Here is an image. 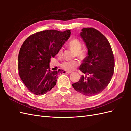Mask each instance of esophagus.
Wrapping results in <instances>:
<instances>
[{"mask_svg":"<svg viewBox=\"0 0 131 131\" xmlns=\"http://www.w3.org/2000/svg\"><path fill=\"white\" fill-rule=\"evenodd\" d=\"M66 73H67V74H70V73H72V72H67H67H66Z\"/></svg>","mask_w":131,"mask_h":131,"instance_id":"obj_1","label":"esophagus"}]
</instances>
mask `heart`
<instances>
[{
  "label": "heart",
  "mask_w": 131,
  "mask_h": 131,
  "mask_svg": "<svg viewBox=\"0 0 131 131\" xmlns=\"http://www.w3.org/2000/svg\"><path fill=\"white\" fill-rule=\"evenodd\" d=\"M69 46L70 49L75 51V55L80 59H84L86 58L87 53L84 50H82V43L79 39L77 38L73 39L69 43ZM63 54V49H59L57 53L58 57H61ZM79 65V62L77 59L63 62L61 67V68L67 72H72Z\"/></svg>",
  "instance_id": "obj_1"
}]
</instances>
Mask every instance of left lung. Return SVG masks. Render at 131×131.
Here are the masks:
<instances>
[{
	"label": "left lung",
	"mask_w": 131,
	"mask_h": 131,
	"mask_svg": "<svg viewBox=\"0 0 131 131\" xmlns=\"http://www.w3.org/2000/svg\"><path fill=\"white\" fill-rule=\"evenodd\" d=\"M81 30L80 36L88 53L79 69L86 76L82 75L72 86L79 93L92 96L102 92L109 84L114 71V56L108 39L100 31L93 28Z\"/></svg>",
	"instance_id": "obj_1"
}]
</instances>
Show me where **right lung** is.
I'll list each match as a JSON object with an SVG mask.
<instances>
[{"mask_svg":"<svg viewBox=\"0 0 131 131\" xmlns=\"http://www.w3.org/2000/svg\"><path fill=\"white\" fill-rule=\"evenodd\" d=\"M70 35V30H43L30 35L23 43L18 54V73L30 92L42 95L56 85L61 70L51 71L50 59L55 57Z\"/></svg>","mask_w":131,"mask_h":131,"instance_id":"obj_1","label":"right lung"}]
</instances>
